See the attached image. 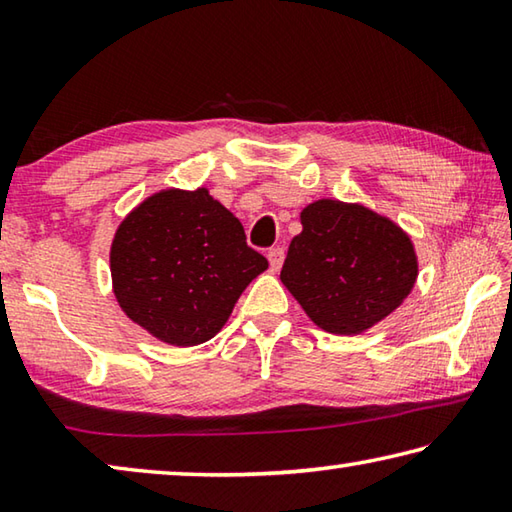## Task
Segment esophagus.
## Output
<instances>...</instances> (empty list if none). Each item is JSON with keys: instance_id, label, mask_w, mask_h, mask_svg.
<instances>
[{"instance_id": "esophagus-1", "label": "esophagus", "mask_w": 512, "mask_h": 512, "mask_svg": "<svg viewBox=\"0 0 512 512\" xmlns=\"http://www.w3.org/2000/svg\"><path fill=\"white\" fill-rule=\"evenodd\" d=\"M268 262H271L273 271H280V266L284 264V248L275 246V248L268 250Z\"/></svg>"}]
</instances>
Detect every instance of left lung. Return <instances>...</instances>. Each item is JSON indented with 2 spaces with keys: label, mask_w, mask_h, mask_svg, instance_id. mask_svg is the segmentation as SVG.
I'll list each match as a JSON object with an SVG mask.
<instances>
[{
  "label": "left lung",
  "mask_w": 512,
  "mask_h": 512,
  "mask_svg": "<svg viewBox=\"0 0 512 512\" xmlns=\"http://www.w3.org/2000/svg\"><path fill=\"white\" fill-rule=\"evenodd\" d=\"M280 280L318 327L361 334L409 296L418 259L411 239L363 205L316 201L300 214Z\"/></svg>",
  "instance_id": "1"
}]
</instances>
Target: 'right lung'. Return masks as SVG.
I'll use <instances>...</instances> for the list:
<instances>
[{
	"label": "right lung",
	"mask_w": 512,
	"mask_h": 512,
	"mask_svg": "<svg viewBox=\"0 0 512 512\" xmlns=\"http://www.w3.org/2000/svg\"><path fill=\"white\" fill-rule=\"evenodd\" d=\"M266 268L241 221L203 187L146 198L110 248L112 287L126 316L183 348L210 341Z\"/></svg>",
	"instance_id": "add662e5"
}]
</instances>
